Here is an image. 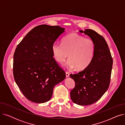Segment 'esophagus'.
Segmentation results:
<instances>
[{"mask_svg":"<svg viewBox=\"0 0 125 125\" xmlns=\"http://www.w3.org/2000/svg\"><path fill=\"white\" fill-rule=\"evenodd\" d=\"M66 77H68L69 76V73H68V72H66Z\"/></svg>","mask_w":125,"mask_h":125,"instance_id":"1","label":"esophagus"}]
</instances>
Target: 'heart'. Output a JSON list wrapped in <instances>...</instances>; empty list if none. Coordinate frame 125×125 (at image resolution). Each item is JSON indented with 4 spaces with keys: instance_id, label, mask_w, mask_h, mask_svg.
Segmentation results:
<instances>
[{
    "instance_id": "heart-1",
    "label": "heart",
    "mask_w": 125,
    "mask_h": 125,
    "mask_svg": "<svg viewBox=\"0 0 125 125\" xmlns=\"http://www.w3.org/2000/svg\"><path fill=\"white\" fill-rule=\"evenodd\" d=\"M52 51L55 60L62 64L68 57L66 66L69 69L76 68L81 70L86 68L93 59L95 44L92 39L72 33L65 37L62 44L54 43Z\"/></svg>"
}]
</instances>
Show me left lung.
I'll return each instance as SVG.
<instances>
[{"label":"left lung","instance_id":"1","mask_svg":"<svg viewBox=\"0 0 125 125\" xmlns=\"http://www.w3.org/2000/svg\"><path fill=\"white\" fill-rule=\"evenodd\" d=\"M95 44L93 59L89 66L76 74H70L75 87L70 92L71 99L80 105H88L97 101L107 90L110 81L113 60L105 39L91 29L80 30Z\"/></svg>","mask_w":125,"mask_h":125}]
</instances>
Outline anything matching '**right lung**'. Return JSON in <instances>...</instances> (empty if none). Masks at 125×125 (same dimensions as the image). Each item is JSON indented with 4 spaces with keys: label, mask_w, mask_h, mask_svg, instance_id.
Wrapping results in <instances>:
<instances>
[{
    "label": "right lung",
    "mask_w": 125,
    "mask_h": 125,
    "mask_svg": "<svg viewBox=\"0 0 125 125\" xmlns=\"http://www.w3.org/2000/svg\"><path fill=\"white\" fill-rule=\"evenodd\" d=\"M64 30L59 26H36L26 34L15 50L14 79L23 95L32 102L49 101L55 85L66 77L52 51V44Z\"/></svg>",
    "instance_id": "add662e5"
}]
</instances>
